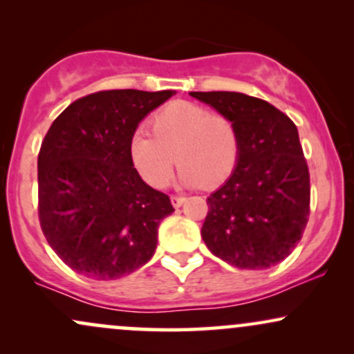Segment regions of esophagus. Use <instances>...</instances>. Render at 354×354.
Returning <instances> with one entry per match:
<instances>
[{
	"label": "esophagus",
	"instance_id": "obj_1",
	"mask_svg": "<svg viewBox=\"0 0 354 354\" xmlns=\"http://www.w3.org/2000/svg\"><path fill=\"white\" fill-rule=\"evenodd\" d=\"M185 201H186L185 196H171V203H173L174 208H180V206H181Z\"/></svg>",
	"mask_w": 354,
	"mask_h": 354
}]
</instances>
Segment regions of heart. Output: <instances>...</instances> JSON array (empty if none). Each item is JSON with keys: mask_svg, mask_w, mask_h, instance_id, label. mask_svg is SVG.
Segmentation results:
<instances>
[{"mask_svg": "<svg viewBox=\"0 0 354 354\" xmlns=\"http://www.w3.org/2000/svg\"><path fill=\"white\" fill-rule=\"evenodd\" d=\"M151 128L153 135L145 129L133 133L129 158L154 188L168 186L176 161L185 186H218L236 168L239 135L230 118L189 101H174L153 116Z\"/></svg>", "mask_w": 354, "mask_h": 354, "instance_id": "obj_1", "label": "heart"}]
</instances>
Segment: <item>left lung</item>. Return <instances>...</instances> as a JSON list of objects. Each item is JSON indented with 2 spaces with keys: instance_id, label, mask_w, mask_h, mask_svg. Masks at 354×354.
Listing matches in <instances>:
<instances>
[{
  "instance_id": "left-lung-1",
  "label": "left lung",
  "mask_w": 354,
  "mask_h": 354,
  "mask_svg": "<svg viewBox=\"0 0 354 354\" xmlns=\"http://www.w3.org/2000/svg\"><path fill=\"white\" fill-rule=\"evenodd\" d=\"M236 124L239 158L208 196L203 241L241 270H266L291 254L310 216V171L298 129L265 100L234 91H191Z\"/></svg>"
}]
</instances>
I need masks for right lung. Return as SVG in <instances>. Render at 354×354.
I'll use <instances>...</instances> for the list:
<instances>
[{
	"mask_svg": "<svg viewBox=\"0 0 354 354\" xmlns=\"http://www.w3.org/2000/svg\"><path fill=\"white\" fill-rule=\"evenodd\" d=\"M166 91L109 89L76 100L53 121L38 154V213L55 253L76 273L118 279L151 259L174 208L141 180L129 138Z\"/></svg>",
	"mask_w": 354,
	"mask_h": 354,
	"instance_id": "right-lung-1",
	"label": "right lung"
}]
</instances>
